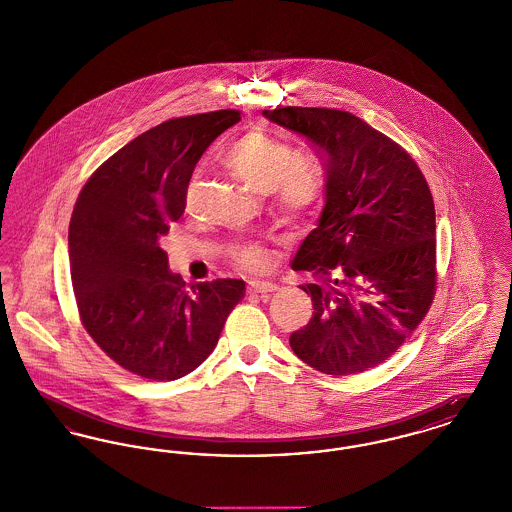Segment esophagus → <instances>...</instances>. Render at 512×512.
Wrapping results in <instances>:
<instances>
[{
    "label": "esophagus",
    "instance_id": "esophagus-1",
    "mask_svg": "<svg viewBox=\"0 0 512 512\" xmlns=\"http://www.w3.org/2000/svg\"><path fill=\"white\" fill-rule=\"evenodd\" d=\"M278 290V286L274 282H268V280H253L249 282V292L253 293H267Z\"/></svg>",
    "mask_w": 512,
    "mask_h": 512
}]
</instances>
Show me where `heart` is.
<instances>
[{"label":"heart","instance_id":"heart-1","mask_svg":"<svg viewBox=\"0 0 512 512\" xmlns=\"http://www.w3.org/2000/svg\"><path fill=\"white\" fill-rule=\"evenodd\" d=\"M220 163L251 192L270 195L274 211L288 220L311 215L326 188V172L317 157L297 153L288 140L263 128L232 140L222 149ZM236 261L259 270L267 255L261 247L247 245L236 251Z\"/></svg>","mask_w":512,"mask_h":512}]
</instances>
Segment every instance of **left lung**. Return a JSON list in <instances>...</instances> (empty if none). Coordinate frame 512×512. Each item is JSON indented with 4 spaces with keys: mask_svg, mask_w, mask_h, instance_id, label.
Returning <instances> with one entry per match:
<instances>
[{
    "mask_svg": "<svg viewBox=\"0 0 512 512\" xmlns=\"http://www.w3.org/2000/svg\"><path fill=\"white\" fill-rule=\"evenodd\" d=\"M317 147L326 203L293 270L313 317L290 336L293 353L324 374L347 376L384 363L413 334L436 295V209L413 157L349 111H263Z\"/></svg>",
    "mask_w": 512,
    "mask_h": 512,
    "instance_id": "1",
    "label": "left lung"
}]
</instances>
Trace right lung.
<instances>
[{
	"mask_svg": "<svg viewBox=\"0 0 512 512\" xmlns=\"http://www.w3.org/2000/svg\"><path fill=\"white\" fill-rule=\"evenodd\" d=\"M240 111L161 122L113 153L74 203L69 257L82 326L124 370L167 382L190 374L215 349L245 282L190 284L169 270L159 240L186 209L203 151Z\"/></svg>",
	"mask_w": 512,
	"mask_h": 512,
	"instance_id": "add662e5",
	"label": "right lung"
}]
</instances>
